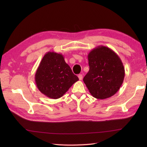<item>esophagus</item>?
I'll return each instance as SVG.
<instances>
[{
	"label": "esophagus",
	"mask_w": 147,
	"mask_h": 147,
	"mask_svg": "<svg viewBox=\"0 0 147 147\" xmlns=\"http://www.w3.org/2000/svg\"><path fill=\"white\" fill-rule=\"evenodd\" d=\"M78 78L80 80H83V75L82 74H79L78 75Z\"/></svg>",
	"instance_id": "obj_1"
}]
</instances>
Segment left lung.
<instances>
[{
  "instance_id": "obj_1",
  "label": "left lung",
  "mask_w": 147,
  "mask_h": 147,
  "mask_svg": "<svg viewBox=\"0 0 147 147\" xmlns=\"http://www.w3.org/2000/svg\"><path fill=\"white\" fill-rule=\"evenodd\" d=\"M90 70L83 82L91 95L105 99L117 93L123 83L125 71L120 57L112 49L100 45L88 54Z\"/></svg>"
}]
</instances>
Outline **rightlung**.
<instances>
[{
  "mask_svg": "<svg viewBox=\"0 0 147 147\" xmlns=\"http://www.w3.org/2000/svg\"><path fill=\"white\" fill-rule=\"evenodd\" d=\"M35 80L40 92L49 98L63 96L79 79L64 61L61 54L48 52L37 68Z\"/></svg>",
  "mask_w": 147,
  "mask_h": 147,
  "instance_id": "right-lung-1",
  "label": "right lung"
}]
</instances>
